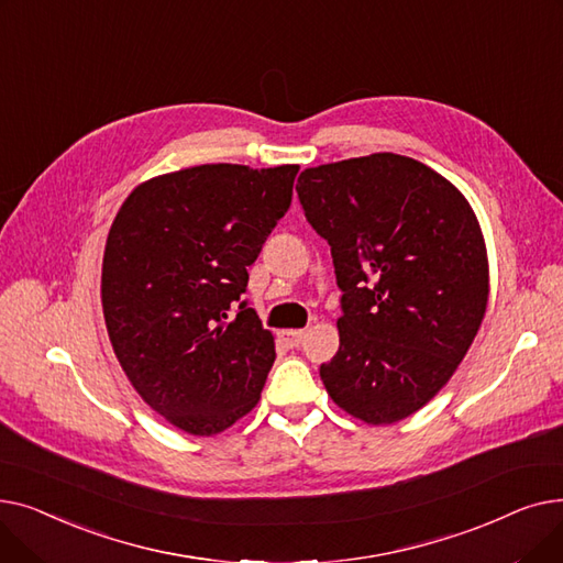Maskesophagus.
Wrapping results in <instances>:
<instances>
[{"mask_svg":"<svg viewBox=\"0 0 563 563\" xmlns=\"http://www.w3.org/2000/svg\"><path fill=\"white\" fill-rule=\"evenodd\" d=\"M306 333L299 331V329H287V331H280V342L287 346V349H297L301 346Z\"/></svg>","mask_w":563,"mask_h":563,"instance_id":"1","label":"esophagus"}]
</instances>
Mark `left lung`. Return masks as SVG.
Masks as SVG:
<instances>
[{
	"label": "left lung",
	"instance_id": "8db88e82",
	"mask_svg": "<svg viewBox=\"0 0 563 563\" xmlns=\"http://www.w3.org/2000/svg\"><path fill=\"white\" fill-rule=\"evenodd\" d=\"M297 191L342 289L340 349L319 376L349 416L399 422L445 386L482 327L477 217L445 177L395 153L306 168Z\"/></svg>",
	"mask_w": 563,
	"mask_h": 563
}]
</instances>
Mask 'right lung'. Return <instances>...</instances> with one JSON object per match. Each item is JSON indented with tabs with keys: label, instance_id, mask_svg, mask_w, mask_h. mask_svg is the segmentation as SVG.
<instances>
[{
	"label": "right lung",
	"instance_id": "obj_1",
	"mask_svg": "<svg viewBox=\"0 0 563 563\" xmlns=\"http://www.w3.org/2000/svg\"><path fill=\"white\" fill-rule=\"evenodd\" d=\"M297 173L191 166L139 185L113 219L102 262L113 353L143 401L191 435L244 418L276 361L242 294Z\"/></svg>",
	"mask_w": 563,
	"mask_h": 563
}]
</instances>
